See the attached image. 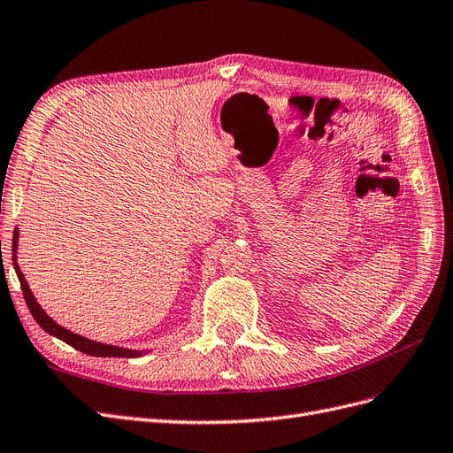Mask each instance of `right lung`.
Wrapping results in <instances>:
<instances>
[{"instance_id": "right-lung-1", "label": "right lung", "mask_w": 453, "mask_h": 453, "mask_svg": "<svg viewBox=\"0 0 453 453\" xmlns=\"http://www.w3.org/2000/svg\"><path fill=\"white\" fill-rule=\"evenodd\" d=\"M14 258H12V264H14V270H17V275H19V280H20V287H22V292H24V300L27 303V309L29 313L34 315L35 322L42 327V330L46 334H50L58 339H61L64 342H67V345H71L73 349L81 350L84 354H89V356H97V357H138L142 356L144 350H133V349H121V347H116V345H104V342H99V341H91L88 337H82L78 334H73L69 330H65L64 326H59L56 320H52L49 315L44 313V309L37 303L34 292H31L27 280L24 277V273L20 272L19 268V262H17V249H19V230H14Z\"/></svg>"}]
</instances>
